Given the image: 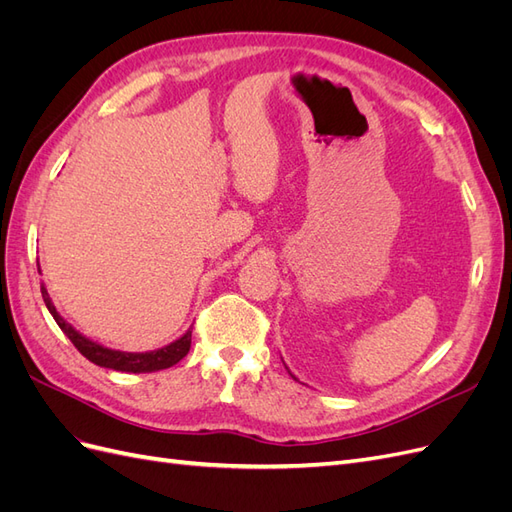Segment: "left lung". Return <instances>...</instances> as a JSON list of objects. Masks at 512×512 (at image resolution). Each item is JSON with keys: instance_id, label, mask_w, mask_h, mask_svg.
Wrapping results in <instances>:
<instances>
[{"instance_id": "8db88e82", "label": "left lung", "mask_w": 512, "mask_h": 512, "mask_svg": "<svg viewBox=\"0 0 512 512\" xmlns=\"http://www.w3.org/2000/svg\"><path fill=\"white\" fill-rule=\"evenodd\" d=\"M286 369H288V367H286ZM288 371H290V369H288ZM290 376H292V374H290ZM292 378H294V376H292ZM294 380H297V378H294Z\"/></svg>"}]
</instances>
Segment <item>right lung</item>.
Returning <instances> with one entry per match:
<instances>
[{"label":"right lung","instance_id":"add662e5","mask_svg":"<svg viewBox=\"0 0 512 512\" xmlns=\"http://www.w3.org/2000/svg\"><path fill=\"white\" fill-rule=\"evenodd\" d=\"M40 271V265H38ZM42 290V299L46 309H49L51 316L55 318L57 327L66 333V337L76 346L85 359H89L91 363H96L100 367L106 369H115V371H126V374H151V371H160V369H168L177 365L185 354L190 352L192 346V329L185 331L175 342H170L168 346H162L158 350H149V352H123V350H113L106 348L94 339L85 337L83 333L76 331L68 320L61 318V314L55 309L49 292H46V286H40Z\"/></svg>","mask_w":512,"mask_h":512}]
</instances>
